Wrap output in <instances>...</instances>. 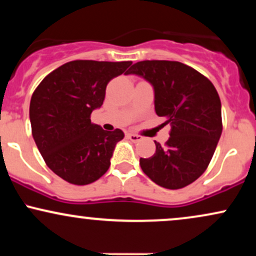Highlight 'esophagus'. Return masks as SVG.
Segmentation results:
<instances>
[{"label": "esophagus", "mask_w": 256, "mask_h": 256, "mask_svg": "<svg viewBox=\"0 0 256 256\" xmlns=\"http://www.w3.org/2000/svg\"><path fill=\"white\" fill-rule=\"evenodd\" d=\"M128 137L130 138L132 142H140V140H142V136H140V134H128Z\"/></svg>", "instance_id": "1"}]
</instances>
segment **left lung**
<instances>
[{"label":"left lung","instance_id":"obj_1","mask_svg":"<svg viewBox=\"0 0 256 256\" xmlns=\"http://www.w3.org/2000/svg\"><path fill=\"white\" fill-rule=\"evenodd\" d=\"M126 74L154 88L155 112L171 125L165 146L155 142L152 158H140L142 171L166 189H182L206 171L222 136V102L212 82L192 67L166 60L132 64Z\"/></svg>","mask_w":256,"mask_h":256}]
</instances>
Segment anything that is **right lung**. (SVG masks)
Masks as SVG:
<instances>
[{
    "label": "right lung",
    "instance_id": "add662e5",
    "mask_svg": "<svg viewBox=\"0 0 256 256\" xmlns=\"http://www.w3.org/2000/svg\"><path fill=\"white\" fill-rule=\"evenodd\" d=\"M131 64L71 61L49 73L32 94V136L46 166L64 180L86 185L110 168L124 132L106 131L90 116L104 104L107 84Z\"/></svg>",
    "mask_w": 256,
    "mask_h": 256
}]
</instances>
